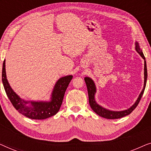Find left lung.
<instances>
[{"label": "left lung", "mask_w": 151, "mask_h": 151, "mask_svg": "<svg viewBox=\"0 0 151 151\" xmlns=\"http://www.w3.org/2000/svg\"><path fill=\"white\" fill-rule=\"evenodd\" d=\"M135 50L137 52L139 53L142 58L144 60V84L143 89L142 90V92L140 93L139 95V97L135 101V102L132 105V106L128 109L124 111H111L109 109H106L104 108V107L100 106L97 103L96 99H95V95L96 93V86L93 80L89 77H85L84 78V81L86 82V87H87L88 90V102H89V104L91 108L93 109L96 114H98L100 116L104 117L106 119H119L121 117H123L126 116V115H129L134 109H135L137 106L139 104L140 100H141L142 95H143L144 90H145L146 84V80H147V67H146V63L145 60V57L142 50L140 49V47L139 45V43L137 42H135Z\"/></svg>", "instance_id": "1"}]
</instances>
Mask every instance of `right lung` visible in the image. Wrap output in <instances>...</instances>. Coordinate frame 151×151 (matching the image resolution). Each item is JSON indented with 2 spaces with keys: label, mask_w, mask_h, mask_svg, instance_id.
Wrapping results in <instances>:
<instances>
[{
  "label": "right lung",
  "mask_w": 151,
  "mask_h": 151,
  "mask_svg": "<svg viewBox=\"0 0 151 151\" xmlns=\"http://www.w3.org/2000/svg\"><path fill=\"white\" fill-rule=\"evenodd\" d=\"M73 76L62 77L55 84L49 101H28L20 98L10 86L5 71V60L3 64L2 81L6 94L16 110L24 116L33 119H44L53 116L58 112L66 89Z\"/></svg>",
  "instance_id": "obj_1"
}]
</instances>
